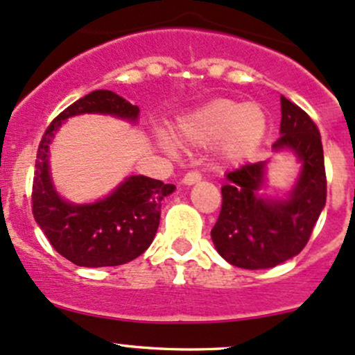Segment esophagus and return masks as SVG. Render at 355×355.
Segmentation results:
<instances>
[{"label":"esophagus","mask_w":355,"mask_h":355,"mask_svg":"<svg viewBox=\"0 0 355 355\" xmlns=\"http://www.w3.org/2000/svg\"><path fill=\"white\" fill-rule=\"evenodd\" d=\"M200 178H202L200 171L199 170H192V171H189V173H185L184 184L185 185H193V184H197V182H200Z\"/></svg>","instance_id":"1"}]
</instances>
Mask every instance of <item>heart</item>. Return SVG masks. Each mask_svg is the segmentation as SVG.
<instances>
[{
	"label": "heart",
	"mask_w": 355,
	"mask_h": 355,
	"mask_svg": "<svg viewBox=\"0 0 355 355\" xmlns=\"http://www.w3.org/2000/svg\"><path fill=\"white\" fill-rule=\"evenodd\" d=\"M267 130V117L255 103L216 98L182 117L175 128L178 141L206 146L218 141L227 159H240L255 151Z\"/></svg>",
	"instance_id": "heart-1"
}]
</instances>
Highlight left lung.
Returning a JSON list of instances; mask_svg holds the SVG:
<instances>
[{
  "label": "left lung",
  "mask_w": 355,
  "mask_h": 355,
  "mask_svg": "<svg viewBox=\"0 0 355 355\" xmlns=\"http://www.w3.org/2000/svg\"><path fill=\"white\" fill-rule=\"evenodd\" d=\"M281 137L274 149H291L303 163L300 180L287 200L257 196L266 163H248L226 175L223 204L211 231L216 250L231 266L270 268L293 259L308 243L327 202L322 136L306 112L281 96Z\"/></svg>",
  "instance_id": "left-lung-1"
}]
</instances>
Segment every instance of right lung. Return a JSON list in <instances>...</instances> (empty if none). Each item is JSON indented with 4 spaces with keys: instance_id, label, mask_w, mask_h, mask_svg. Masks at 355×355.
<instances>
[{
    "instance_id": "obj_1",
    "label": "right lung",
    "mask_w": 355,
    "mask_h": 355,
    "mask_svg": "<svg viewBox=\"0 0 355 355\" xmlns=\"http://www.w3.org/2000/svg\"><path fill=\"white\" fill-rule=\"evenodd\" d=\"M110 114L136 121L139 107L109 89H95L71 103L44 132L37 149L32 212L47 240L69 262L81 267H114L146 252L155 238L162 200L175 185L132 175L107 199L87 206L64 202L52 189L47 153L54 130L71 115Z\"/></svg>"
}]
</instances>
